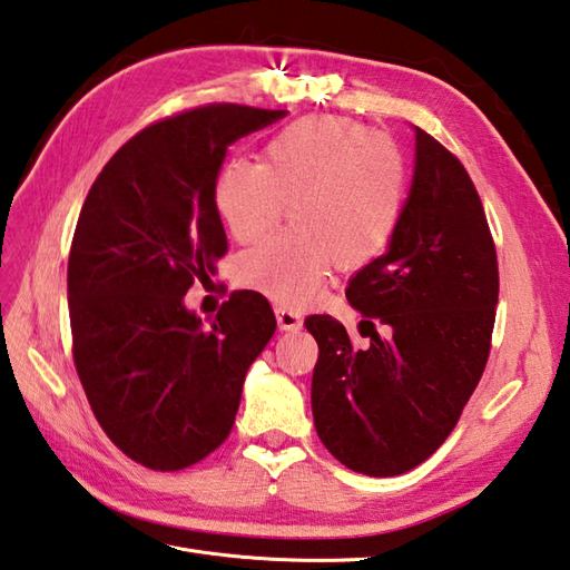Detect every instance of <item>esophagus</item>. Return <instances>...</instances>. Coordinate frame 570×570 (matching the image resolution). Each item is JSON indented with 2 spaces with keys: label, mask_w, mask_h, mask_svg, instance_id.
I'll return each instance as SVG.
<instances>
[{
  "label": "esophagus",
  "mask_w": 570,
  "mask_h": 570,
  "mask_svg": "<svg viewBox=\"0 0 570 570\" xmlns=\"http://www.w3.org/2000/svg\"><path fill=\"white\" fill-rule=\"evenodd\" d=\"M275 320H277V327L285 330V332H295L302 327V317L293 309H285V307H277L275 309Z\"/></svg>",
  "instance_id": "esophagus-1"
}]
</instances>
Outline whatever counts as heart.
<instances>
[{"label": "heart", "instance_id": "heart-1", "mask_svg": "<svg viewBox=\"0 0 570 570\" xmlns=\"http://www.w3.org/2000/svg\"><path fill=\"white\" fill-rule=\"evenodd\" d=\"M399 149L344 118H302L268 139L261 161L220 169L214 204L240 243L268 234L293 204L295 234L268 238L238 261V281L281 305L317 295L332 263L354 271L389 248L403 212Z\"/></svg>", "mask_w": 570, "mask_h": 570}]
</instances>
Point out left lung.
Wrapping results in <instances>:
<instances>
[{"label":"left lung","instance_id":"1","mask_svg":"<svg viewBox=\"0 0 570 570\" xmlns=\"http://www.w3.org/2000/svg\"><path fill=\"white\" fill-rule=\"evenodd\" d=\"M411 191L386 253L354 273L346 299L392 330L368 350L330 315L305 320L320 344L312 415L332 455L368 478L417 468L445 443L490 356L499 271L478 189L421 127Z\"/></svg>","mask_w":570,"mask_h":570}]
</instances>
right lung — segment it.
Masks as SVG:
<instances>
[{
	"mask_svg": "<svg viewBox=\"0 0 570 570\" xmlns=\"http://www.w3.org/2000/svg\"><path fill=\"white\" fill-rule=\"evenodd\" d=\"M283 115L226 102L149 125L80 208L68 255L73 362L102 431L145 468L184 470L224 443L275 334L253 289H234L208 322L184 295L228 246L214 204L228 145Z\"/></svg>",
	"mask_w": 570,
	"mask_h": 570,
	"instance_id": "obj_1",
	"label": "right lung"
}]
</instances>
